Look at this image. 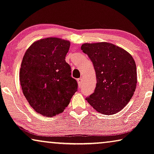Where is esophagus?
Wrapping results in <instances>:
<instances>
[{"label":"esophagus","mask_w":154,"mask_h":154,"mask_svg":"<svg viewBox=\"0 0 154 154\" xmlns=\"http://www.w3.org/2000/svg\"><path fill=\"white\" fill-rule=\"evenodd\" d=\"M77 82H78V85H79V87H81L83 84V80L82 78H79V79H77Z\"/></svg>","instance_id":"esophagus-1"}]
</instances>
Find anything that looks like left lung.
I'll list each match as a JSON object with an SVG mask.
<instances>
[{
	"label": "left lung",
	"mask_w": 154,
	"mask_h": 154,
	"mask_svg": "<svg viewBox=\"0 0 154 154\" xmlns=\"http://www.w3.org/2000/svg\"><path fill=\"white\" fill-rule=\"evenodd\" d=\"M81 49L93 64L97 77L94 91L86 99L100 113H117L129 103L136 88L137 73L132 56L108 42L84 44Z\"/></svg>",
	"instance_id": "8db88e82"
}]
</instances>
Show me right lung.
I'll use <instances>...</instances> for the list:
<instances>
[{"instance_id": "obj_1", "label": "right lung", "mask_w": 154, "mask_h": 154, "mask_svg": "<svg viewBox=\"0 0 154 154\" xmlns=\"http://www.w3.org/2000/svg\"><path fill=\"white\" fill-rule=\"evenodd\" d=\"M70 42L57 38L34 42L24 54L20 70L23 92L30 106L46 116L63 112L77 91L66 62Z\"/></svg>"}]
</instances>
